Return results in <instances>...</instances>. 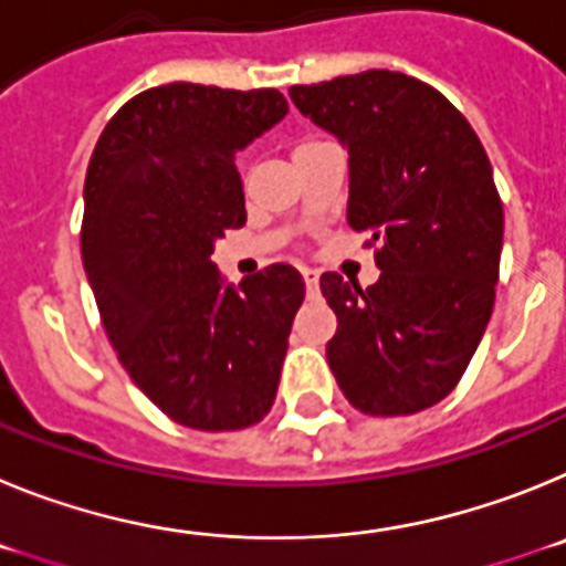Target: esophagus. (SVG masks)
Wrapping results in <instances>:
<instances>
[{
	"label": "esophagus",
	"mask_w": 566,
	"mask_h": 566,
	"mask_svg": "<svg viewBox=\"0 0 566 566\" xmlns=\"http://www.w3.org/2000/svg\"><path fill=\"white\" fill-rule=\"evenodd\" d=\"M303 280H306V289H308V294H314V292H317L319 272H314V269H303Z\"/></svg>",
	"instance_id": "esophagus-1"
}]
</instances>
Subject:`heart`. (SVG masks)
<instances>
[{
  "label": "heart",
  "mask_w": 566,
  "mask_h": 566,
  "mask_svg": "<svg viewBox=\"0 0 566 566\" xmlns=\"http://www.w3.org/2000/svg\"><path fill=\"white\" fill-rule=\"evenodd\" d=\"M312 144H319V142H300V144H297V149H303V147H312Z\"/></svg>",
  "instance_id": "b5f03b06"
}]
</instances>
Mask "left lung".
Listing matches in <instances>:
<instances>
[{"label":"left lung","instance_id":"left-lung-1","mask_svg":"<svg viewBox=\"0 0 566 566\" xmlns=\"http://www.w3.org/2000/svg\"><path fill=\"white\" fill-rule=\"evenodd\" d=\"M292 102L348 147V223L379 280L319 277L337 314L326 357L368 417H405L457 388L493 314L504 212L479 135L431 84L365 70L294 84Z\"/></svg>","mask_w":566,"mask_h":566}]
</instances>
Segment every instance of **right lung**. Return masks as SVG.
I'll return each mask as SVG.
<instances>
[{
  "mask_svg": "<svg viewBox=\"0 0 566 566\" xmlns=\"http://www.w3.org/2000/svg\"><path fill=\"white\" fill-rule=\"evenodd\" d=\"M286 113L277 90L164 84L129 98L90 158L82 260L104 332L129 379L198 431L266 417L306 297L286 263L238 289L212 263L247 223L234 155Z\"/></svg>",
  "mask_w": 566,
  "mask_h": 566,
  "instance_id": "obj_1",
  "label": "right lung"
}]
</instances>
